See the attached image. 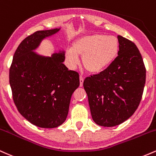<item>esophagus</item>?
Masks as SVG:
<instances>
[{
  "label": "esophagus",
  "instance_id": "34e87169",
  "mask_svg": "<svg viewBox=\"0 0 156 156\" xmlns=\"http://www.w3.org/2000/svg\"><path fill=\"white\" fill-rule=\"evenodd\" d=\"M84 78L82 76H80V87H82L83 86V83Z\"/></svg>",
  "mask_w": 156,
  "mask_h": 156
}]
</instances>
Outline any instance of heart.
Returning <instances> with one entry per match:
<instances>
[{
  "label": "heart",
  "instance_id": "b5f03b06",
  "mask_svg": "<svg viewBox=\"0 0 156 156\" xmlns=\"http://www.w3.org/2000/svg\"><path fill=\"white\" fill-rule=\"evenodd\" d=\"M119 51V41L114 37L103 34L83 36L75 41L72 49L66 52V58L71 68L79 62L82 55L84 67L91 73H100L115 59Z\"/></svg>",
  "mask_w": 156,
  "mask_h": 156
}]
</instances>
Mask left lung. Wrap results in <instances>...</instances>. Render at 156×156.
I'll use <instances>...</instances> for the list:
<instances>
[{"instance_id":"left-lung-1","label":"left lung","mask_w":156,"mask_h":156,"mask_svg":"<svg viewBox=\"0 0 156 156\" xmlns=\"http://www.w3.org/2000/svg\"><path fill=\"white\" fill-rule=\"evenodd\" d=\"M117 38L118 56L106 69L83 81L92 119L101 126H116L131 117L145 85V66L136 45L122 36Z\"/></svg>"}]
</instances>
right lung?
<instances>
[{
  "mask_svg": "<svg viewBox=\"0 0 156 156\" xmlns=\"http://www.w3.org/2000/svg\"><path fill=\"white\" fill-rule=\"evenodd\" d=\"M60 28L36 31L19 44L9 69L14 103L21 115L31 124L53 128L64 123L71 96L79 87V74L63 64L64 51L51 57L34 52L44 38Z\"/></svg>",
  "mask_w": 156,
  "mask_h": 156,
  "instance_id": "right-lung-1",
  "label": "right lung"
}]
</instances>
